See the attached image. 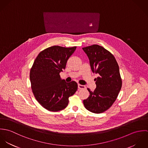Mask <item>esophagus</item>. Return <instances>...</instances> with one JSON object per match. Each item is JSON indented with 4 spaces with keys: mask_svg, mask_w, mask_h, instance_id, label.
<instances>
[{
    "mask_svg": "<svg viewBox=\"0 0 148 148\" xmlns=\"http://www.w3.org/2000/svg\"><path fill=\"white\" fill-rule=\"evenodd\" d=\"M78 88L79 89H84L85 88V86L83 85L78 84Z\"/></svg>",
    "mask_w": 148,
    "mask_h": 148,
    "instance_id": "34e87169",
    "label": "esophagus"
}]
</instances>
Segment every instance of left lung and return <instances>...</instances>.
<instances>
[{"label":"left lung","mask_w":148,"mask_h":148,"mask_svg":"<svg viewBox=\"0 0 148 148\" xmlns=\"http://www.w3.org/2000/svg\"><path fill=\"white\" fill-rule=\"evenodd\" d=\"M83 49L88 57L92 71L100 75L95 79V90L87 89L90 95L83 103L89 111L101 113L112 106L121 90L119 66L114 56L100 45L94 44Z\"/></svg>","instance_id":"left-lung-1"}]
</instances>
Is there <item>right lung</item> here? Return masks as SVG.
<instances>
[{"label": "right lung", "mask_w": 148, "mask_h": 148, "mask_svg": "<svg viewBox=\"0 0 148 148\" xmlns=\"http://www.w3.org/2000/svg\"><path fill=\"white\" fill-rule=\"evenodd\" d=\"M76 48L50 47L39 53L31 69L29 78L33 93L39 104L49 111L65 108L69 97L77 89L76 82L66 83L59 75Z\"/></svg>", "instance_id": "add662e5"}]
</instances>
